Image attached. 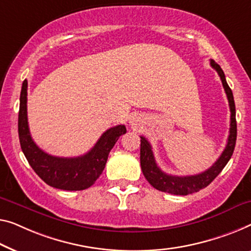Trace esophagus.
Instances as JSON below:
<instances>
[{
    "label": "esophagus",
    "mask_w": 251,
    "mask_h": 251,
    "mask_svg": "<svg viewBox=\"0 0 251 251\" xmlns=\"http://www.w3.org/2000/svg\"><path fill=\"white\" fill-rule=\"evenodd\" d=\"M129 124H130V126L133 127L134 129H136V128H138V127H140L141 121H140V119H138V117H133L132 119H130Z\"/></svg>",
    "instance_id": "obj_1"
}]
</instances>
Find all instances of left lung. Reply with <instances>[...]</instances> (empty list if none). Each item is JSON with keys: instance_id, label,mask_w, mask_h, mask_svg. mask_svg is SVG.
Segmentation results:
<instances>
[{"instance_id": "obj_1", "label": "left lung", "mask_w": 251, "mask_h": 251, "mask_svg": "<svg viewBox=\"0 0 251 251\" xmlns=\"http://www.w3.org/2000/svg\"><path fill=\"white\" fill-rule=\"evenodd\" d=\"M211 66L221 77L224 91H226L227 100H229L231 111L230 134L229 137H227L226 149H224L222 154L220 155V158L216 160V162L211 168H208L207 170H205L204 173L194 176H182V177L181 176H171L163 173L158 167L154 155H153L151 144L149 143L147 138L141 136V168L144 177L147 178L150 185L154 187L155 189L161 190L164 193L174 194V195H188V194L196 193L211 184L232 156L235 141H237V121H235V104L233 95L226 83V75H224L221 66L213 59H211Z\"/></svg>"}]
</instances>
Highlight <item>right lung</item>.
<instances>
[{"label":"right lung","instance_id":"add662e5","mask_svg":"<svg viewBox=\"0 0 251 251\" xmlns=\"http://www.w3.org/2000/svg\"><path fill=\"white\" fill-rule=\"evenodd\" d=\"M28 81L22 83L18 118L19 140L22 152L35 173L47 185L63 190H83L95 184L106 166L110 150L126 133L124 125L107 129L88 153L76 158H59L37 147L29 132L27 117Z\"/></svg>","mask_w":251,"mask_h":251}]
</instances>
